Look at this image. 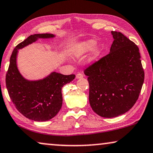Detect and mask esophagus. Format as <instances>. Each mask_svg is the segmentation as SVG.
Returning <instances> with one entry per match:
<instances>
[{
	"label": "esophagus",
	"instance_id": "esophagus-1",
	"mask_svg": "<svg viewBox=\"0 0 153 153\" xmlns=\"http://www.w3.org/2000/svg\"><path fill=\"white\" fill-rule=\"evenodd\" d=\"M83 78V74H82V73H79L76 75V78L77 79H80V78Z\"/></svg>",
	"mask_w": 153,
	"mask_h": 153
}]
</instances>
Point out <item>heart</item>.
I'll use <instances>...</instances> for the list:
<instances>
[{
  "instance_id": "1",
  "label": "heart",
  "mask_w": 153,
  "mask_h": 153,
  "mask_svg": "<svg viewBox=\"0 0 153 153\" xmlns=\"http://www.w3.org/2000/svg\"><path fill=\"white\" fill-rule=\"evenodd\" d=\"M96 43H97V42H96L95 40L91 39L83 41L82 42H81L80 45H78L74 49V50L73 51V55L77 56V57L83 56L84 54H87V52H89V51L92 50L94 47L95 46ZM99 52H100V51H99V49H94L93 51L92 59L97 58V56L99 55Z\"/></svg>"
}]
</instances>
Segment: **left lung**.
Wrapping results in <instances>:
<instances>
[{"label":"left lung","instance_id":"left-lung-1","mask_svg":"<svg viewBox=\"0 0 153 153\" xmlns=\"http://www.w3.org/2000/svg\"><path fill=\"white\" fill-rule=\"evenodd\" d=\"M108 54L84 71L88 76L91 108L103 117H115L129 111L138 99L144 81L139 49L120 32L111 31Z\"/></svg>","mask_w":153,"mask_h":153}]
</instances>
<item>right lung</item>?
<instances>
[{
  "label": "right lung",
  "instance_id": "1",
  "mask_svg": "<svg viewBox=\"0 0 153 153\" xmlns=\"http://www.w3.org/2000/svg\"><path fill=\"white\" fill-rule=\"evenodd\" d=\"M50 33L34 34L17 45L10 56L5 82L9 96L20 113L37 122L48 121L55 116L62 106V88L74 80L75 75H65L52 72L43 79L28 80L18 70V50L39 38H52Z\"/></svg>",
  "mask_w": 153,
  "mask_h": 153
}]
</instances>
